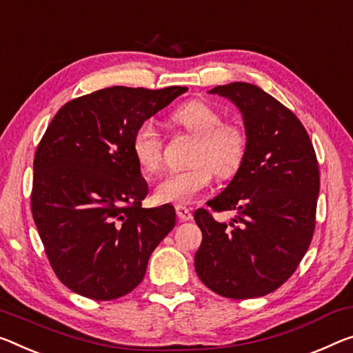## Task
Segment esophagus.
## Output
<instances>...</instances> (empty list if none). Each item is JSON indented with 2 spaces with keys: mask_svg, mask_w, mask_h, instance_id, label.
I'll return each instance as SVG.
<instances>
[{
  "mask_svg": "<svg viewBox=\"0 0 353 353\" xmlns=\"http://www.w3.org/2000/svg\"><path fill=\"white\" fill-rule=\"evenodd\" d=\"M176 214L179 216V220H182V221H190L193 218L192 210H190L185 205H176Z\"/></svg>",
  "mask_w": 353,
  "mask_h": 353,
  "instance_id": "1",
  "label": "esophagus"
}]
</instances>
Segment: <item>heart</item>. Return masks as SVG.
Wrapping results in <instances>:
<instances>
[{
    "label": "heart",
    "mask_w": 353,
    "mask_h": 353,
    "mask_svg": "<svg viewBox=\"0 0 353 353\" xmlns=\"http://www.w3.org/2000/svg\"><path fill=\"white\" fill-rule=\"evenodd\" d=\"M214 105L193 100L172 111L170 121L194 139L188 157L190 166L172 171L155 188L160 203L185 205L210 185L214 172L221 179L232 177L248 154V133ZM132 154L144 172L152 174L163 161V138L152 122H141L132 135Z\"/></svg>",
    "instance_id": "1"
}]
</instances>
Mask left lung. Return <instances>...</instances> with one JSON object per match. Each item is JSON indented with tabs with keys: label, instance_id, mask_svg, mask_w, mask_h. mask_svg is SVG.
<instances>
[{
	"label": "left lung",
	"instance_id": "1",
	"mask_svg": "<svg viewBox=\"0 0 353 353\" xmlns=\"http://www.w3.org/2000/svg\"><path fill=\"white\" fill-rule=\"evenodd\" d=\"M239 106L248 154L232 182L207 209L194 212L203 242L194 254L201 281L226 299L262 297L294 275L316 228L321 174L306 128L259 86L229 83L210 89ZM232 210L229 225L214 213Z\"/></svg>",
	"mask_w": 353,
	"mask_h": 353
}]
</instances>
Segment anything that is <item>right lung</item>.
<instances>
[{
    "label": "right lung",
    "mask_w": 353,
    "mask_h": 353,
    "mask_svg": "<svg viewBox=\"0 0 353 353\" xmlns=\"http://www.w3.org/2000/svg\"><path fill=\"white\" fill-rule=\"evenodd\" d=\"M188 88L113 86L67 102L37 144L31 212L54 275L83 297H124L176 225L170 204L143 209L148 182L135 128Z\"/></svg>",
    "instance_id": "add662e5"
}]
</instances>
